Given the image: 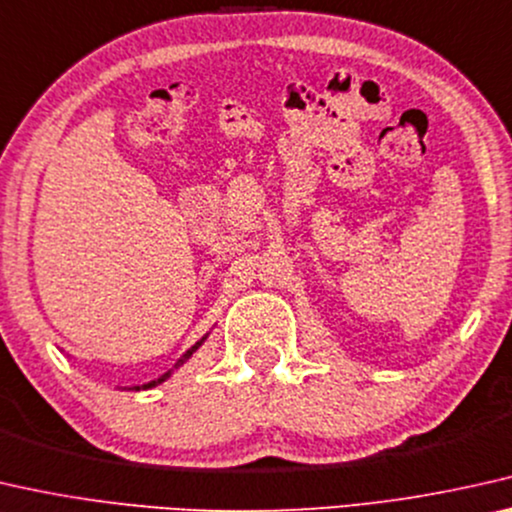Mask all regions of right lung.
Masks as SVG:
<instances>
[{"label": "right lung", "instance_id": "1", "mask_svg": "<svg viewBox=\"0 0 512 512\" xmlns=\"http://www.w3.org/2000/svg\"><path fill=\"white\" fill-rule=\"evenodd\" d=\"M204 340H207V335H204V338H202L200 342H195V345H193V347H190V349H188V352H186V354H183V356L179 358V361H177V365H174V368H179V365H183V363H186V361H188V358H190V356H193V354L197 352V349H200V347H202V342H204ZM170 375H172V370H167L163 377H158V379H154V381H149V384H144V386H133V388H135V391H140V388H154V386H158V384H163V381H165L167 377H170Z\"/></svg>", "mask_w": 512, "mask_h": 512}]
</instances>
